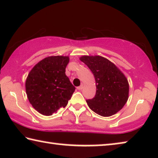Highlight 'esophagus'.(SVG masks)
I'll use <instances>...</instances> for the list:
<instances>
[{
	"label": "esophagus",
	"instance_id": "esophagus-1",
	"mask_svg": "<svg viewBox=\"0 0 158 158\" xmlns=\"http://www.w3.org/2000/svg\"><path fill=\"white\" fill-rule=\"evenodd\" d=\"M77 90H82V89H83V84H82V85L78 86V87H77Z\"/></svg>",
	"mask_w": 158,
	"mask_h": 158
}]
</instances>
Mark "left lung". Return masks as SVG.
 Listing matches in <instances>:
<instances>
[{"instance_id": "left-lung-1", "label": "left lung", "mask_w": 158, "mask_h": 158, "mask_svg": "<svg viewBox=\"0 0 158 158\" xmlns=\"http://www.w3.org/2000/svg\"><path fill=\"white\" fill-rule=\"evenodd\" d=\"M80 60L89 68L96 81V96L86 100L88 106L100 116L114 115L128 100V80L115 64L101 56L83 55Z\"/></svg>"}]
</instances>
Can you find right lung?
I'll return each mask as SVG.
<instances>
[{
  "instance_id": "obj_1",
  "label": "right lung",
  "mask_w": 158,
  "mask_h": 158,
  "mask_svg": "<svg viewBox=\"0 0 158 158\" xmlns=\"http://www.w3.org/2000/svg\"><path fill=\"white\" fill-rule=\"evenodd\" d=\"M68 56H50L36 64L26 80L29 102L39 113L51 116L66 106L75 88L65 75Z\"/></svg>"
}]
</instances>
